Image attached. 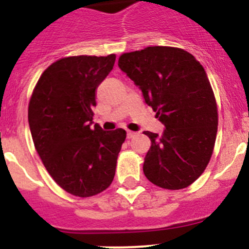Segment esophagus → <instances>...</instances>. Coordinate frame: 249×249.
Wrapping results in <instances>:
<instances>
[{
	"label": "esophagus",
	"mask_w": 249,
	"mask_h": 249,
	"mask_svg": "<svg viewBox=\"0 0 249 249\" xmlns=\"http://www.w3.org/2000/svg\"><path fill=\"white\" fill-rule=\"evenodd\" d=\"M135 136H136V132L130 131V130L126 132V137H127V139H132V137H135Z\"/></svg>",
	"instance_id": "34e87169"
}]
</instances>
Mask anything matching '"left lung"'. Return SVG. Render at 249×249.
<instances>
[{
	"mask_svg": "<svg viewBox=\"0 0 249 249\" xmlns=\"http://www.w3.org/2000/svg\"><path fill=\"white\" fill-rule=\"evenodd\" d=\"M118 66L165 126L161 136L144 131L152 142L145 177L164 189L189 187L210 162L217 136V102L202 65L179 48L157 46L120 55Z\"/></svg>",
	"mask_w": 249,
	"mask_h": 249,
	"instance_id": "1",
	"label": "left lung"
}]
</instances>
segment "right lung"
Returning <instances> with one entry per match:
<instances>
[{"label":"right lung","mask_w":249,"mask_h":249,"mask_svg":"<svg viewBox=\"0 0 249 249\" xmlns=\"http://www.w3.org/2000/svg\"><path fill=\"white\" fill-rule=\"evenodd\" d=\"M114 61V54L62 57L42 73L30 99L35 148L53 179L74 196L89 197L109 187L126 139L123 129L91 127L96 89Z\"/></svg>","instance_id":"obj_1"}]
</instances>
